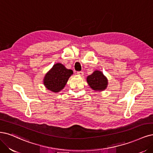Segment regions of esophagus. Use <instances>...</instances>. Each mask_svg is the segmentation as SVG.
I'll use <instances>...</instances> for the list:
<instances>
[{
    "label": "esophagus",
    "instance_id": "esophagus-1",
    "mask_svg": "<svg viewBox=\"0 0 153 153\" xmlns=\"http://www.w3.org/2000/svg\"><path fill=\"white\" fill-rule=\"evenodd\" d=\"M77 74L79 76H83V72H82V71H78V72H77Z\"/></svg>",
    "mask_w": 153,
    "mask_h": 153
}]
</instances>
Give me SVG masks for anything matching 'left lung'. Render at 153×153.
Returning a JSON list of instances; mask_svg holds the SVG:
<instances>
[{
	"mask_svg": "<svg viewBox=\"0 0 153 153\" xmlns=\"http://www.w3.org/2000/svg\"><path fill=\"white\" fill-rule=\"evenodd\" d=\"M87 82L92 90L101 92L106 90L108 85V80L103 73L95 70L91 75L87 77Z\"/></svg>",
	"mask_w": 153,
	"mask_h": 153,
	"instance_id": "left-lung-1",
	"label": "left lung"
}]
</instances>
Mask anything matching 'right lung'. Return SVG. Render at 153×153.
<instances>
[{
	"instance_id": "right-lung-1",
	"label": "right lung",
	"mask_w": 153,
	"mask_h": 153,
	"mask_svg": "<svg viewBox=\"0 0 153 153\" xmlns=\"http://www.w3.org/2000/svg\"><path fill=\"white\" fill-rule=\"evenodd\" d=\"M73 73L71 70L67 69L61 63H56L45 74L43 79L44 85L47 90L59 92L64 88Z\"/></svg>"
}]
</instances>
